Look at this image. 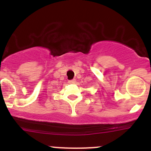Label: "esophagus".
Instances as JSON below:
<instances>
[{"label":"esophagus","instance_id":"esophagus-1","mask_svg":"<svg viewBox=\"0 0 151 151\" xmlns=\"http://www.w3.org/2000/svg\"><path fill=\"white\" fill-rule=\"evenodd\" d=\"M75 82H76V79H71V80L69 81V83H70V84H74Z\"/></svg>","mask_w":151,"mask_h":151}]
</instances>
